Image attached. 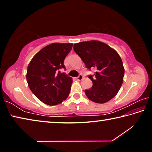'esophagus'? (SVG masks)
I'll use <instances>...</instances> for the list:
<instances>
[{
    "mask_svg": "<svg viewBox=\"0 0 152 152\" xmlns=\"http://www.w3.org/2000/svg\"><path fill=\"white\" fill-rule=\"evenodd\" d=\"M82 78H83V76H82V74H80V75H79L78 77H77V78H76L77 80H78V81L81 80H82Z\"/></svg>",
    "mask_w": 152,
    "mask_h": 152,
    "instance_id": "34e87169",
    "label": "esophagus"
}]
</instances>
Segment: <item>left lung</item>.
I'll return each instance as SVG.
<instances>
[{
  "label": "left lung",
  "instance_id": "obj_1",
  "mask_svg": "<svg viewBox=\"0 0 152 152\" xmlns=\"http://www.w3.org/2000/svg\"><path fill=\"white\" fill-rule=\"evenodd\" d=\"M74 50L88 70H96L94 75L88 76L93 84L84 91L87 97L102 104L116 96L125 73L121 58L117 51L106 43L96 40L75 43Z\"/></svg>",
  "mask_w": 152,
  "mask_h": 152
}]
</instances>
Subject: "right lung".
Segmentation results:
<instances>
[{"label": "right lung", "instance_id": "add662e5", "mask_svg": "<svg viewBox=\"0 0 152 152\" xmlns=\"http://www.w3.org/2000/svg\"><path fill=\"white\" fill-rule=\"evenodd\" d=\"M72 43H53L36 53L27 67V81L35 96L46 104L62 102L70 94L72 78L58 70L65 69L64 60Z\"/></svg>", "mask_w": 152, "mask_h": 152}]
</instances>
